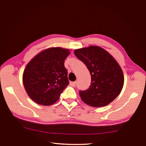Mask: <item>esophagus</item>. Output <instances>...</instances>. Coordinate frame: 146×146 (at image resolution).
Instances as JSON below:
<instances>
[{"label": "esophagus", "instance_id": "esophagus-1", "mask_svg": "<svg viewBox=\"0 0 146 146\" xmlns=\"http://www.w3.org/2000/svg\"><path fill=\"white\" fill-rule=\"evenodd\" d=\"M70 85L72 86V87H75L76 86V81H74V82H70Z\"/></svg>", "mask_w": 146, "mask_h": 146}]
</instances>
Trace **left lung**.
<instances>
[{"label": "left lung", "mask_w": 146, "mask_h": 146, "mask_svg": "<svg viewBox=\"0 0 146 146\" xmlns=\"http://www.w3.org/2000/svg\"><path fill=\"white\" fill-rule=\"evenodd\" d=\"M74 53L91 74L90 87L79 91L82 101L94 107L109 104L119 95L124 85V74L118 63L98 46L75 50Z\"/></svg>", "instance_id": "left-lung-1"}]
</instances>
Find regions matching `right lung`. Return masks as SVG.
Listing matches in <instances>:
<instances>
[{"label":"right lung","instance_id":"1","mask_svg":"<svg viewBox=\"0 0 146 146\" xmlns=\"http://www.w3.org/2000/svg\"><path fill=\"white\" fill-rule=\"evenodd\" d=\"M68 49L53 47L41 51L27 65L23 83L28 95L38 104L50 106L57 101L69 84L64 61Z\"/></svg>","mask_w":146,"mask_h":146}]
</instances>
